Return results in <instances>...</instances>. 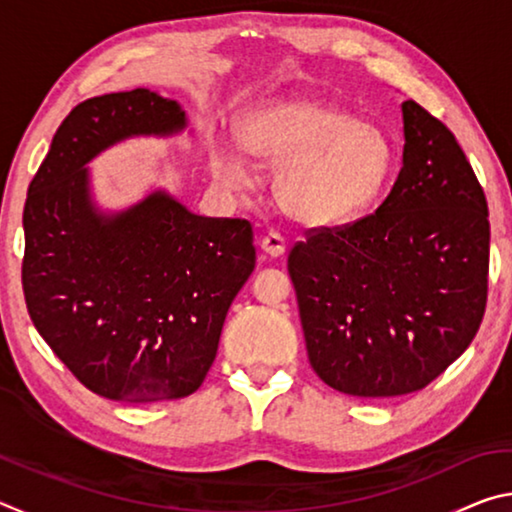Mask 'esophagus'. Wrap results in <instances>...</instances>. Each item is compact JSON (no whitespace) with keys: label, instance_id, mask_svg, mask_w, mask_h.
<instances>
[{"label":"esophagus","instance_id":"34e87169","mask_svg":"<svg viewBox=\"0 0 512 512\" xmlns=\"http://www.w3.org/2000/svg\"><path fill=\"white\" fill-rule=\"evenodd\" d=\"M259 248H262L268 257H282L284 250H287V244H284L282 235H277V232H268V235L259 241Z\"/></svg>","mask_w":512,"mask_h":512}]
</instances>
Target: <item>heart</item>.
Segmentation results:
<instances>
[{
  "mask_svg": "<svg viewBox=\"0 0 512 512\" xmlns=\"http://www.w3.org/2000/svg\"><path fill=\"white\" fill-rule=\"evenodd\" d=\"M237 142L259 167L277 169V205L307 228L357 219L395 164L393 140L379 124L309 97L259 103L239 121ZM212 171L223 187H250L248 164L230 146H214Z\"/></svg>",
  "mask_w": 512,
  "mask_h": 512,
  "instance_id": "1",
  "label": "heart"
}]
</instances>
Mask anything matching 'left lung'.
I'll use <instances>...</instances> for the list:
<instances>
[{"label": "left lung", "mask_w": 512, "mask_h": 512, "mask_svg": "<svg viewBox=\"0 0 512 512\" xmlns=\"http://www.w3.org/2000/svg\"><path fill=\"white\" fill-rule=\"evenodd\" d=\"M404 153L375 214L293 246L307 354L354 397L420 391L472 343L488 298V203L452 131L402 103Z\"/></svg>", "instance_id": "1"}]
</instances>
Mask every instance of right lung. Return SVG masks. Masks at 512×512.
<instances>
[{"mask_svg": "<svg viewBox=\"0 0 512 512\" xmlns=\"http://www.w3.org/2000/svg\"><path fill=\"white\" fill-rule=\"evenodd\" d=\"M183 106L137 88L76 106L24 205L22 287L56 357L106 400H180L203 384L232 300L255 268L253 228L207 219L164 189L101 210L88 164L131 137L187 131Z\"/></svg>", "mask_w": 512, "mask_h": 512, "instance_id": "right-lung-1", "label": "right lung"}]
</instances>
